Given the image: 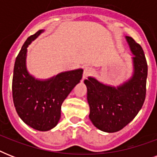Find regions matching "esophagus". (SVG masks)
Returning <instances> with one entry per match:
<instances>
[{"mask_svg": "<svg viewBox=\"0 0 157 157\" xmlns=\"http://www.w3.org/2000/svg\"><path fill=\"white\" fill-rule=\"evenodd\" d=\"M94 73V69L90 67H86L84 69L83 72V79L87 78L89 76H91Z\"/></svg>", "mask_w": 157, "mask_h": 157, "instance_id": "34e87169", "label": "esophagus"}]
</instances>
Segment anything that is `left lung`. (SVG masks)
I'll return each instance as SVG.
<instances>
[{
  "label": "left lung",
  "mask_w": 157,
  "mask_h": 157,
  "mask_svg": "<svg viewBox=\"0 0 157 157\" xmlns=\"http://www.w3.org/2000/svg\"><path fill=\"white\" fill-rule=\"evenodd\" d=\"M134 57L131 77L117 86L103 84L89 76L84 81L90 105L89 117L96 128L107 133L123 129L139 113L146 97L147 64L144 50L129 36H125Z\"/></svg>",
  "instance_id": "8db88e82"
}]
</instances>
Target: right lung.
Here are the masks:
<instances>
[{"label":"right lung","mask_w":157,"mask_h":157,"mask_svg":"<svg viewBox=\"0 0 157 157\" xmlns=\"http://www.w3.org/2000/svg\"><path fill=\"white\" fill-rule=\"evenodd\" d=\"M44 33L38 31L27 39L16 58L12 93L18 117L25 124L39 131H47L59 123L61 106L82 78L83 69L63 71L51 78H35L27 69L28 45Z\"/></svg>","instance_id":"1"}]
</instances>
